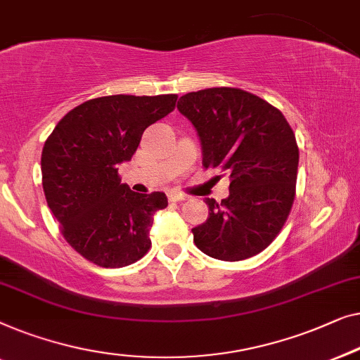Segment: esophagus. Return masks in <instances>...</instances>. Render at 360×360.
<instances>
[{
  "instance_id": "34e87169",
  "label": "esophagus",
  "mask_w": 360,
  "mask_h": 360,
  "mask_svg": "<svg viewBox=\"0 0 360 360\" xmlns=\"http://www.w3.org/2000/svg\"><path fill=\"white\" fill-rule=\"evenodd\" d=\"M168 199H169V202H179V200H184L186 195L179 194V192H169Z\"/></svg>"
}]
</instances>
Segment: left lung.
<instances>
[{"label":"left lung","mask_w":360,"mask_h":360,"mask_svg":"<svg viewBox=\"0 0 360 360\" xmlns=\"http://www.w3.org/2000/svg\"><path fill=\"white\" fill-rule=\"evenodd\" d=\"M178 109L197 130L204 168L230 178V195L221 204L205 199L209 217L192 229L195 246L220 261L259 255L281 233L295 199L298 146L292 127L259 96L225 86L181 96Z\"/></svg>","instance_id":"obj_1"}]
</instances>
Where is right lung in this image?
Listing matches in <instances>:
<instances>
[{
	"label": "right lung",
	"mask_w": 360,
	"mask_h": 360,
	"mask_svg": "<svg viewBox=\"0 0 360 360\" xmlns=\"http://www.w3.org/2000/svg\"><path fill=\"white\" fill-rule=\"evenodd\" d=\"M176 101V94L89 99L45 140V199L68 245L96 266L134 264L151 248L153 214L166 209L168 197L120 184L119 165L131 160L145 129L168 115Z\"/></svg>",
	"instance_id": "obj_1"
}]
</instances>
